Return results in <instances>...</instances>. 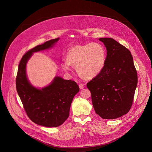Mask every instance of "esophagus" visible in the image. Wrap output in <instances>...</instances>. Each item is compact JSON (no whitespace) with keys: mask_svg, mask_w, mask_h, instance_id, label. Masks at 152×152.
<instances>
[{"mask_svg":"<svg viewBox=\"0 0 152 152\" xmlns=\"http://www.w3.org/2000/svg\"><path fill=\"white\" fill-rule=\"evenodd\" d=\"M79 87H80V89H83L84 88V85H83V84H80Z\"/></svg>","mask_w":152,"mask_h":152,"instance_id":"obj_1","label":"esophagus"}]
</instances>
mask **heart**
<instances>
[{
	"instance_id": "b5f03b06",
	"label": "heart",
	"mask_w": 152,
	"mask_h": 152,
	"mask_svg": "<svg viewBox=\"0 0 152 152\" xmlns=\"http://www.w3.org/2000/svg\"><path fill=\"white\" fill-rule=\"evenodd\" d=\"M106 58V50L101 44L92 43L75 45L68 51L67 61L62 64V68L65 71H69L71 65L75 66L81 77L92 79L103 70Z\"/></svg>"
}]
</instances>
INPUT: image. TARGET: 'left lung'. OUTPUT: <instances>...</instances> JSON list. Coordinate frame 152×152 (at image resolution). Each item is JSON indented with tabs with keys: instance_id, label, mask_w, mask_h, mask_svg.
Returning <instances> with one entry per match:
<instances>
[{
	"instance_id": "1",
	"label": "left lung",
	"mask_w": 152,
	"mask_h": 152,
	"mask_svg": "<svg viewBox=\"0 0 152 152\" xmlns=\"http://www.w3.org/2000/svg\"><path fill=\"white\" fill-rule=\"evenodd\" d=\"M107 53L103 70L87 83L96 114L104 119L126 114L132 105L137 75L130 51L112 38H100Z\"/></svg>"
}]
</instances>
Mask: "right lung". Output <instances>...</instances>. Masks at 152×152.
I'll return each instance as SVG.
<instances>
[{"mask_svg": "<svg viewBox=\"0 0 152 152\" xmlns=\"http://www.w3.org/2000/svg\"><path fill=\"white\" fill-rule=\"evenodd\" d=\"M59 38L50 40L27 51L20 61L16 80V89L28 117L45 127H57L69 116L71 102L80 88L71 80L56 76L48 86H33L27 77L26 64L33 53L52 48Z\"/></svg>", "mask_w": 152, "mask_h": 152, "instance_id": "add662e5", "label": "right lung"}]
</instances>
